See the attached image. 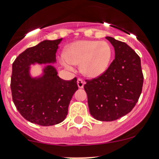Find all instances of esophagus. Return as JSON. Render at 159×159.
<instances>
[{
    "mask_svg": "<svg viewBox=\"0 0 159 159\" xmlns=\"http://www.w3.org/2000/svg\"><path fill=\"white\" fill-rule=\"evenodd\" d=\"M77 84L79 89H83L84 88V81L81 79V78H78V81H77Z\"/></svg>",
    "mask_w": 159,
    "mask_h": 159,
    "instance_id": "esophagus-1",
    "label": "esophagus"
}]
</instances>
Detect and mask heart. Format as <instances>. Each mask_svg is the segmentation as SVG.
<instances>
[{"mask_svg":"<svg viewBox=\"0 0 159 159\" xmlns=\"http://www.w3.org/2000/svg\"><path fill=\"white\" fill-rule=\"evenodd\" d=\"M111 57L112 48L106 41L80 40L67 46L60 61L70 70L72 65H81L83 75L94 78L106 71Z\"/></svg>","mask_w":159,"mask_h":159,"instance_id":"b5f03b06","label":"heart"}]
</instances>
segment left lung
<instances>
[{"mask_svg": "<svg viewBox=\"0 0 159 159\" xmlns=\"http://www.w3.org/2000/svg\"><path fill=\"white\" fill-rule=\"evenodd\" d=\"M115 57L106 71L84 85L90 114L98 121H111L129 113L135 106L143 86L141 59L126 43L106 37Z\"/></svg>", "mask_w": 159, "mask_h": 159, "instance_id": "left-lung-1", "label": "left lung"}]
</instances>
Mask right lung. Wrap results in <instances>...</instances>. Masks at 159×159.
Instances as JSON below:
<instances>
[{"instance_id": "obj_1", "label": "right lung", "mask_w": 159, "mask_h": 159, "mask_svg": "<svg viewBox=\"0 0 159 159\" xmlns=\"http://www.w3.org/2000/svg\"><path fill=\"white\" fill-rule=\"evenodd\" d=\"M62 38L45 40L19 54L12 65L11 89L13 102L26 120L41 126L54 125L68 115L72 96L78 89L77 78H59L53 65H47L43 75H30V65L54 64Z\"/></svg>"}]
</instances>
